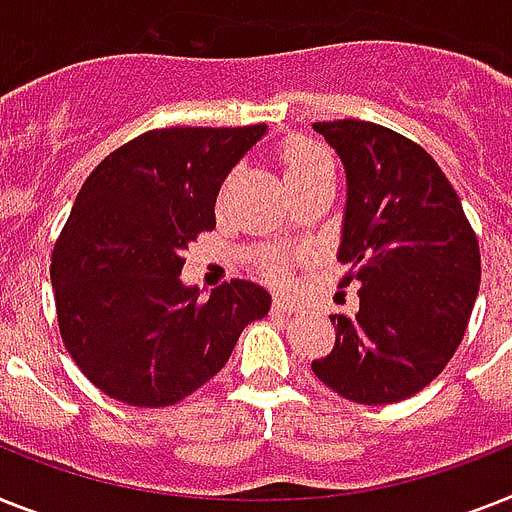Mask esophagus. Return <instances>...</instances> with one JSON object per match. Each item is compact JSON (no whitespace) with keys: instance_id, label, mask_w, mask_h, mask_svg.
<instances>
[{"instance_id":"34e87169","label":"esophagus","mask_w":512,"mask_h":512,"mask_svg":"<svg viewBox=\"0 0 512 512\" xmlns=\"http://www.w3.org/2000/svg\"><path fill=\"white\" fill-rule=\"evenodd\" d=\"M272 311H274V314H293L295 303L290 301V298H274Z\"/></svg>"}]
</instances>
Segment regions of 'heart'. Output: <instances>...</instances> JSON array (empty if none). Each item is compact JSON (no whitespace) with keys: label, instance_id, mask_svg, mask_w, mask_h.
I'll list each match as a JSON object with an SVG mask.
<instances>
[{"label":"heart","instance_id":"b5f03b06","mask_svg":"<svg viewBox=\"0 0 512 512\" xmlns=\"http://www.w3.org/2000/svg\"><path fill=\"white\" fill-rule=\"evenodd\" d=\"M280 162L285 170L287 183L293 188H301L306 183H316L324 177L335 180V156L324 143L306 138V135H295L287 138L280 149ZM266 274L272 280H282L287 274V264L282 259H274L266 264Z\"/></svg>","mask_w":512,"mask_h":512}]
</instances>
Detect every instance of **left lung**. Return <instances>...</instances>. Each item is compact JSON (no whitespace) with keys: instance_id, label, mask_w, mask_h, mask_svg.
I'll return each instance as SVG.
<instances>
[{"instance_id":"1","label":"left lung","mask_w":512,"mask_h":512,"mask_svg":"<svg viewBox=\"0 0 512 512\" xmlns=\"http://www.w3.org/2000/svg\"><path fill=\"white\" fill-rule=\"evenodd\" d=\"M348 172L340 285L356 314H332V353L311 363L361 405L411 398L442 374L466 335L481 282L479 240L439 164L411 138L366 120L314 122Z\"/></svg>"}]
</instances>
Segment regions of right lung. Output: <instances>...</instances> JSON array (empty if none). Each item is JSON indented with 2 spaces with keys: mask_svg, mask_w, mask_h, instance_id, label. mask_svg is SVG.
Instances as JSON below:
<instances>
[{
  "mask_svg": "<svg viewBox=\"0 0 512 512\" xmlns=\"http://www.w3.org/2000/svg\"><path fill=\"white\" fill-rule=\"evenodd\" d=\"M246 128H156L86 177L52 253L59 335L104 395L167 408L204 387L269 293L230 280L198 301L183 251L214 230L227 172L264 135Z\"/></svg>",
  "mask_w": 512,
  "mask_h": 512,
  "instance_id": "1",
  "label": "right lung"
}]
</instances>
